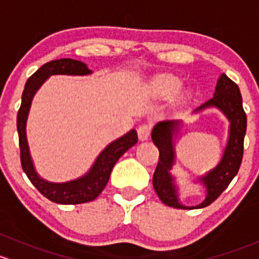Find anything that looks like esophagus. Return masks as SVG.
<instances>
[{"label":"esophagus","instance_id":"34e87169","mask_svg":"<svg viewBox=\"0 0 259 259\" xmlns=\"http://www.w3.org/2000/svg\"><path fill=\"white\" fill-rule=\"evenodd\" d=\"M137 133H138V138H140L141 141L148 140L149 135H151V126H149V124H146V123L141 124V126L138 127Z\"/></svg>","mask_w":259,"mask_h":259}]
</instances>
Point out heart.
<instances>
[{
    "label": "heart",
    "instance_id": "b5f03b06",
    "mask_svg": "<svg viewBox=\"0 0 259 259\" xmlns=\"http://www.w3.org/2000/svg\"><path fill=\"white\" fill-rule=\"evenodd\" d=\"M181 82L177 77L170 76V74H161L157 76L151 82V87L157 95L159 96H170L180 89Z\"/></svg>",
    "mask_w": 259,
    "mask_h": 259
}]
</instances>
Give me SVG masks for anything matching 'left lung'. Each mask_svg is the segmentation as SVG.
<instances>
[{"mask_svg":"<svg viewBox=\"0 0 259 259\" xmlns=\"http://www.w3.org/2000/svg\"><path fill=\"white\" fill-rule=\"evenodd\" d=\"M207 108H217L227 117L229 122L228 141L217 166L198 178V182L206 188V198L197 206L187 207L181 203L176 178L170 173L176 162L175 138L180 132L182 121H162L152 130V141L159 151V161L153 175V188L166 206L181 209L203 208L209 206L238 173L243 157L247 117L242 106V96L238 86L225 73L218 78L213 97L196 108L194 113H199Z\"/></svg>","mask_w":259,"mask_h":259,"instance_id":"8db88e82","label":"left lung"}]
</instances>
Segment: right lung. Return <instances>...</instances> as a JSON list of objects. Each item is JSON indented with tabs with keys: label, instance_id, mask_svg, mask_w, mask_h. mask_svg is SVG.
I'll return each mask as SVG.
<instances>
[{
	"label": "right lung",
	"instance_id": "obj_1",
	"mask_svg": "<svg viewBox=\"0 0 259 259\" xmlns=\"http://www.w3.org/2000/svg\"><path fill=\"white\" fill-rule=\"evenodd\" d=\"M92 71L86 63L72 58H61L45 63L42 67L34 72L27 79L22 93V102L17 113V132L20 141L21 164L23 172L27 175L28 180L46 198L60 204H79L93 201L100 196L101 192L107 185L112 168L118 161L119 157L137 143L138 137L136 130H131L126 135L117 138L116 141L107 145L97 156L96 161L91 166L89 172L76 180L67 182H49L37 173L30 153V147L26 135L28 113L31 103L36 92L50 76L55 74H68V76H87Z\"/></svg>",
	"mask_w": 259,
	"mask_h": 259
}]
</instances>
